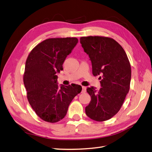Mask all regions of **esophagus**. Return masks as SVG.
Wrapping results in <instances>:
<instances>
[{
    "label": "esophagus",
    "mask_w": 152,
    "mask_h": 152,
    "mask_svg": "<svg viewBox=\"0 0 152 152\" xmlns=\"http://www.w3.org/2000/svg\"><path fill=\"white\" fill-rule=\"evenodd\" d=\"M86 92V87L84 86H82V93H85Z\"/></svg>",
    "instance_id": "1"
}]
</instances>
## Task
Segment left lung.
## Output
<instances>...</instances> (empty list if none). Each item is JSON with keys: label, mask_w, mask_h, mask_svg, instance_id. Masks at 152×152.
<instances>
[{"label": "left lung", "mask_w": 152, "mask_h": 152, "mask_svg": "<svg viewBox=\"0 0 152 152\" xmlns=\"http://www.w3.org/2000/svg\"><path fill=\"white\" fill-rule=\"evenodd\" d=\"M82 47L89 55L93 74L100 75L102 87L87 92L91 100L86 113L98 122L107 121L120 110L130 88L131 68L122 47L114 39L102 36L82 37Z\"/></svg>", "instance_id": "8db88e82"}]
</instances>
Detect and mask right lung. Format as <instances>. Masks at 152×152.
Here are the masks:
<instances>
[{"label":"right lung","mask_w":152,"mask_h":152,"mask_svg":"<svg viewBox=\"0 0 152 152\" xmlns=\"http://www.w3.org/2000/svg\"><path fill=\"white\" fill-rule=\"evenodd\" d=\"M78 43L76 37L50 38L31 50L26 59L23 82L28 102L42 120L55 123L65 117L69 104L82 91L77 84L59 88L56 73Z\"/></svg>","instance_id":"add662e5"}]
</instances>
